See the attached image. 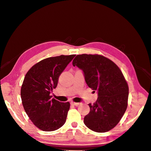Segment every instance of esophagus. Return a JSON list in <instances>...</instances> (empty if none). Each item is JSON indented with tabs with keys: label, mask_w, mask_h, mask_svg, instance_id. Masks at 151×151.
Segmentation results:
<instances>
[{
	"label": "esophagus",
	"mask_w": 151,
	"mask_h": 151,
	"mask_svg": "<svg viewBox=\"0 0 151 151\" xmlns=\"http://www.w3.org/2000/svg\"><path fill=\"white\" fill-rule=\"evenodd\" d=\"M71 104L74 106H78L81 103H76V102H71Z\"/></svg>",
	"instance_id": "obj_1"
}]
</instances>
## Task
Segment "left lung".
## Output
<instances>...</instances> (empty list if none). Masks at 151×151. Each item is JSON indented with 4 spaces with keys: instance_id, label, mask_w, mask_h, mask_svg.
Returning a JSON list of instances; mask_svg holds the SVG:
<instances>
[{
    "instance_id": "1",
    "label": "left lung",
    "mask_w": 151,
    "mask_h": 151,
    "mask_svg": "<svg viewBox=\"0 0 151 151\" xmlns=\"http://www.w3.org/2000/svg\"><path fill=\"white\" fill-rule=\"evenodd\" d=\"M73 66L83 71L89 88L98 91L84 123L91 130L103 133L113 129L126 111L129 86L122 71L111 60L99 55H78Z\"/></svg>"
}]
</instances>
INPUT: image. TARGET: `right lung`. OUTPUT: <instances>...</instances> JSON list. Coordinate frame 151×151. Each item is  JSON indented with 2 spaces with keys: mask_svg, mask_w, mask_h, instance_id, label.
<instances>
[{
  "mask_svg": "<svg viewBox=\"0 0 151 151\" xmlns=\"http://www.w3.org/2000/svg\"><path fill=\"white\" fill-rule=\"evenodd\" d=\"M75 56L62 55L43 59L26 73L21 89L22 103L29 119L40 130H56L66 122L70 103L52 99L50 93Z\"/></svg>",
  "mask_w": 151,
  "mask_h": 151,
  "instance_id": "1",
  "label": "right lung"
}]
</instances>
